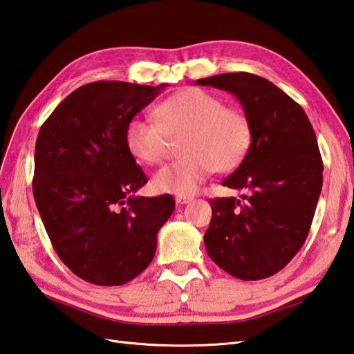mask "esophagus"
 <instances>
[{"mask_svg":"<svg viewBox=\"0 0 354 354\" xmlns=\"http://www.w3.org/2000/svg\"><path fill=\"white\" fill-rule=\"evenodd\" d=\"M191 201H192V196H187V195H178V196H176V203L180 204V205L187 204V203H191Z\"/></svg>","mask_w":354,"mask_h":354,"instance_id":"34e87169","label":"esophagus"}]
</instances>
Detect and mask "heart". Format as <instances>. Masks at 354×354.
Listing matches in <instances>:
<instances>
[{
    "mask_svg": "<svg viewBox=\"0 0 354 354\" xmlns=\"http://www.w3.org/2000/svg\"><path fill=\"white\" fill-rule=\"evenodd\" d=\"M154 117H135L126 142L136 159L156 165L165 159L169 136L187 133L186 158L162 167L153 176L159 192L192 195L214 171L237 167L251 144V123L242 109L225 106L219 96L201 88L172 94L154 109Z\"/></svg>",
    "mask_w": 354,
    "mask_h": 354,
    "instance_id": "obj_1",
    "label": "heart"
}]
</instances>
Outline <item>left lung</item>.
Wrapping results in <instances>:
<instances>
[{"label":"left lung","instance_id":"1","mask_svg":"<svg viewBox=\"0 0 354 354\" xmlns=\"http://www.w3.org/2000/svg\"><path fill=\"white\" fill-rule=\"evenodd\" d=\"M195 84L234 94L251 123L245 158L222 182L246 195L210 200L205 251L239 279L269 278L292 260L311 228L323 186L315 132L299 103L261 76L222 73Z\"/></svg>","mask_w":354,"mask_h":354}]
</instances>
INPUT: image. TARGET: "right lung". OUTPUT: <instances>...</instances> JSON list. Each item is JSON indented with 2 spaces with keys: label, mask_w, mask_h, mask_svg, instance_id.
<instances>
[{
  "label": "right lung",
  "mask_w": 354,
  "mask_h": 354,
  "mask_svg": "<svg viewBox=\"0 0 354 354\" xmlns=\"http://www.w3.org/2000/svg\"><path fill=\"white\" fill-rule=\"evenodd\" d=\"M168 87L97 81L49 115L34 150L32 194L48 236L76 277L123 286L151 263L171 195L135 196L147 183L126 142L131 120Z\"/></svg>",
  "instance_id": "add662e5"
}]
</instances>
